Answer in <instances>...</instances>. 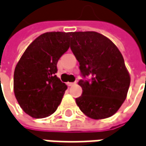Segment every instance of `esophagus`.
<instances>
[{"mask_svg":"<svg viewBox=\"0 0 146 146\" xmlns=\"http://www.w3.org/2000/svg\"><path fill=\"white\" fill-rule=\"evenodd\" d=\"M76 84V82H74V83H73V82H67V83H66V84H67L69 87H70V86H73V85H75Z\"/></svg>","mask_w":146,"mask_h":146,"instance_id":"esophagus-1","label":"esophagus"}]
</instances>
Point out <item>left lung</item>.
Instances as JSON below:
<instances>
[{"label":"left lung","instance_id":"obj_1","mask_svg":"<svg viewBox=\"0 0 146 146\" xmlns=\"http://www.w3.org/2000/svg\"><path fill=\"white\" fill-rule=\"evenodd\" d=\"M70 49L80 63L82 94L76 98L81 112L92 119H104L117 113L127 98L131 76L123 56L109 38L94 31L72 32Z\"/></svg>","mask_w":146,"mask_h":146}]
</instances>
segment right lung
I'll list each match as a JSON object with an SVG mask.
<instances>
[{
	"instance_id": "1",
	"label": "right lung",
	"mask_w": 146,
	"mask_h": 146,
	"mask_svg": "<svg viewBox=\"0 0 146 146\" xmlns=\"http://www.w3.org/2000/svg\"><path fill=\"white\" fill-rule=\"evenodd\" d=\"M71 33L48 32L33 40L14 72V92L23 111L34 118L56 112L67 86L55 74L59 58L70 47Z\"/></svg>"
}]
</instances>
